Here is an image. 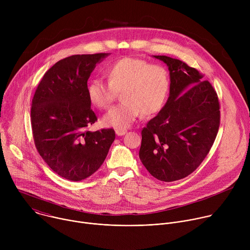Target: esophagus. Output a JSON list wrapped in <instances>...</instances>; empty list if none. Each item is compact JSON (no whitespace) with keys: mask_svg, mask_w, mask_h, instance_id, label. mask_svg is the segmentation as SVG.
Segmentation results:
<instances>
[{"mask_svg":"<svg viewBox=\"0 0 250 250\" xmlns=\"http://www.w3.org/2000/svg\"><path fill=\"white\" fill-rule=\"evenodd\" d=\"M125 133H126V130H125V129H120V128L116 129V134H117V135H119V136L125 135Z\"/></svg>","mask_w":250,"mask_h":250,"instance_id":"esophagus-1","label":"esophagus"}]
</instances>
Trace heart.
Returning <instances> with one entry per match:
<instances>
[{"label":"heart","instance_id":"heart-1","mask_svg":"<svg viewBox=\"0 0 250 250\" xmlns=\"http://www.w3.org/2000/svg\"><path fill=\"white\" fill-rule=\"evenodd\" d=\"M108 82L95 78L87 86L90 102L106 109L121 91L123 102L103 117L105 126L126 128L142 114L151 116L164 105L170 88L167 70L140 58L125 57L114 62L105 71Z\"/></svg>","mask_w":250,"mask_h":250}]
</instances>
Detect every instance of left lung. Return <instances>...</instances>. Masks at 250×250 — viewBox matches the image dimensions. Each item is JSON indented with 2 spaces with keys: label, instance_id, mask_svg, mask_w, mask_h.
Wrapping results in <instances>:
<instances>
[{
  "label": "left lung",
  "instance_id": "left-lung-1",
  "mask_svg": "<svg viewBox=\"0 0 250 250\" xmlns=\"http://www.w3.org/2000/svg\"><path fill=\"white\" fill-rule=\"evenodd\" d=\"M170 74L169 98L141 130L139 158L156 179L172 182L193 173L209 152L220 127L218 95L185 62L164 55Z\"/></svg>",
  "mask_w": 250,
  "mask_h": 250
}]
</instances>
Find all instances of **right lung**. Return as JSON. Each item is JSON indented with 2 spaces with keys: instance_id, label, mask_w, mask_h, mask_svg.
Listing matches in <instances>:
<instances>
[{
  "instance_id": "1",
  "label": "right lung",
  "mask_w": 250,
  "mask_h": 250,
  "mask_svg": "<svg viewBox=\"0 0 250 250\" xmlns=\"http://www.w3.org/2000/svg\"><path fill=\"white\" fill-rule=\"evenodd\" d=\"M110 53L78 54L56 62L35 90L30 111L35 147L60 177L81 181L104 163L115 140L113 128L97 131V121L87 95V82Z\"/></svg>"
}]
</instances>
